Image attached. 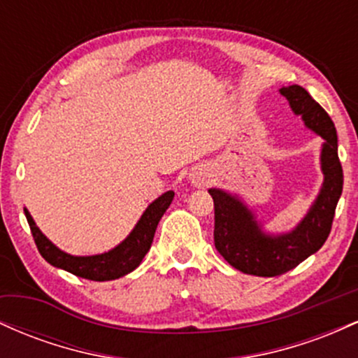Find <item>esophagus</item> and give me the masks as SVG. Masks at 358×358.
<instances>
[{"instance_id":"esophagus-1","label":"esophagus","mask_w":358,"mask_h":358,"mask_svg":"<svg viewBox=\"0 0 358 358\" xmlns=\"http://www.w3.org/2000/svg\"><path fill=\"white\" fill-rule=\"evenodd\" d=\"M190 180L195 187H205V185L210 182V173H208L207 168L199 166V168H195V170H192Z\"/></svg>"}]
</instances>
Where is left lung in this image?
Returning <instances> with one entry per match:
<instances>
[{"label":"left lung","mask_w":358,"mask_h":358,"mask_svg":"<svg viewBox=\"0 0 358 358\" xmlns=\"http://www.w3.org/2000/svg\"><path fill=\"white\" fill-rule=\"evenodd\" d=\"M305 126L324 139L322 148L323 185L315 203L296 227L287 234L271 236L257 224L254 213L236 195L210 188L215 227L213 242L220 256L245 274L273 278L296 268L315 254L330 236L335 208L343 188V170L338 159V138L331 117L301 85L279 89Z\"/></svg>","instance_id":"1"}]
</instances>
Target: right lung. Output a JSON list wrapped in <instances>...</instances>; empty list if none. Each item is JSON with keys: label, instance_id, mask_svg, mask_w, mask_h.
<instances>
[{"label": "right lung", "instance_id": "add662e5", "mask_svg": "<svg viewBox=\"0 0 358 358\" xmlns=\"http://www.w3.org/2000/svg\"><path fill=\"white\" fill-rule=\"evenodd\" d=\"M173 196L175 193L171 190L158 196L143 213L133 232L117 248L110 249L109 252L97 254V256H71L64 252L43 236L27 208H24V215H27L38 252L42 254L45 261L50 262L55 268L69 271L76 276L90 279V281H110V279L126 276L141 264L143 257L151 248L158 222L170 207Z\"/></svg>", "mask_w": 358, "mask_h": 358}]
</instances>
